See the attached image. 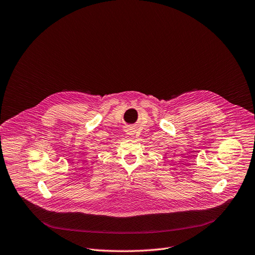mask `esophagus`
<instances>
[{
	"label": "esophagus",
	"mask_w": 255,
	"mask_h": 255,
	"mask_svg": "<svg viewBox=\"0 0 255 255\" xmlns=\"http://www.w3.org/2000/svg\"><path fill=\"white\" fill-rule=\"evenodd\" d=\"M127 132H128V134H130V135H133L134 134V131H133V129H128L127 130Z\"/></svg>",
	"instance_id": "34e87169"
}]
</instances>
